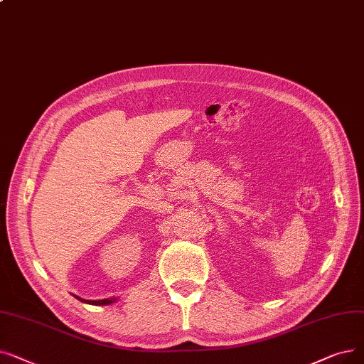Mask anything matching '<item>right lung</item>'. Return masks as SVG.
I'll return each mask as SVG.
<instances>
[{
    "instance_id": "1",
    "label": "right lung",
    "mask_w": 364,
    "mask_h": 364,
    "mask_svg": "<svg viewBox=\"0 0 364 364\" xmlns=\"http://www.w3.org/2000/svg\"><path fill=\"white\" fill-rule=\"evenodd\" d=\"M78 300H83V299H80V297H77ZM117 299H114V297H112V299H102V300H86L87 304H92V305H109V304H114Z\"/></svg>"
}]
</instances>
